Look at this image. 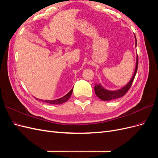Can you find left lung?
I'll return each mask as SVG.
<instances>
[{
    "mask_svg": "<svg viewBox=\"0 0 158 158\" xmlns=\"http://www.w3.org/2000/svg\"><path fill=\"white\" fill-rule=\"evenodd\" d=\"M135 40H136L135 45L136 47V37H135ZM138 64H139V59H138V55H137L136 56V67H135V72L133 73V77H132V78L129 81V82L127 83L125 86H123V87H122L121 89L116 90H108L104 89L100 84H96L95 86H94V91H95L96 95L99 98H100L101 100H105V101L119 98L122 97L123 96H124L125 94H126V93L131 88L132 83H133V81L135 79V77L136 72H137V69H138Z\"/></svg>",
    "mask_w": 158,
    "mask_h": 158,
    "instance_id": "obj_1",
    "label": "left lung"
}]
</instances>
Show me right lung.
Masks as SVG:
<instances>
[{
  "label": "right lung",
  "mask_w": 158,
  "mask_h": 158,
  "mask_svg": "<svg viewBox=\"0 0 158 158\" xmlns=\"http://www.w3.org/2000/svg\"><path fill=\"white\" fill-rule=\"evenodd\" d=\"M73 88L72 90H71L67 94H65L64 96H63V97L58 98V99H56V100H40V99H38V98H37V99L40 100V101L48 103L50 104H63V103L65 102L67 100H68V99L70 98V96H72V92H73Z\"/></svg>",
  "instance_id": "right-lung-1"
}]
</instances>
